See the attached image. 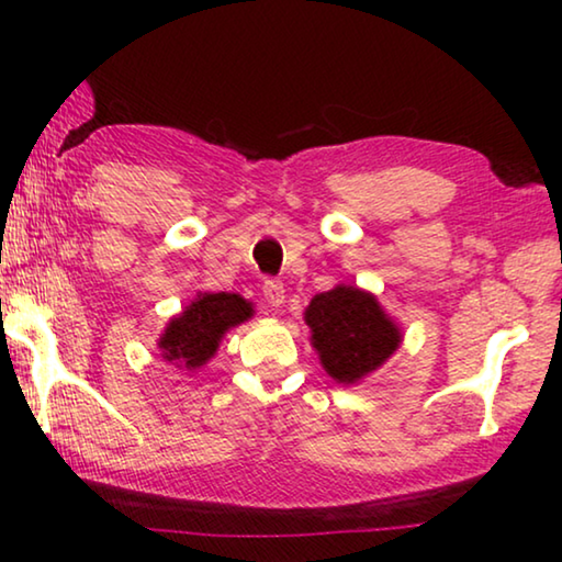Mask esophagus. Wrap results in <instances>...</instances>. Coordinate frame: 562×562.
Listing matches in <instances>:
<instances>
[{
  "mask_svg": "<svg viewBox=\"0 0 562 562\" xmlns=\"http://www.w3.org/2000/svg\"><path fill=\"white\" fill-rule=\"evenodd\" d=\"M262 294H265V300H268L270 307H282V304H284V284H282V280H265Z\"/></svg>",
  "mask_w": 562,
  "mask_h": 562,
  "instance_id": "obj_1",
  "label": "esophagus"
}]
</instances>
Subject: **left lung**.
<instances>
[{
    "instance_id": "1",
    "label": "left lung",
    "mask_w": 562,
    "mask_h": 562,
    "mask_svg": "<svg viewBox=\"0 0 562 562\" xmlns=\"http://www.w3.org/2000/svg\"><path fill=\"white\" fill-rule=\"evenodd\" d=\"M319 364L339 384H359L402 347L404 331L376 294L357 284L319 292L304 310Z\"/></svg>"
}]
</instances>
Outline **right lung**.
Returning <instances> with one entry per match:
<instances>
[{
  "instance_id": "obj_1",
  "label": "right lung",
  "mask_w": 562,
  "mask_h": 562,
  "mask_svg": "<svg viewBox=\"0 0 562 562\" xmlns=\"http://www.w3.org/2000/svg\"><path fill=\"white\" fill-rule=\"evenodd\" d=\"M255 315L252 302L235 292H198L183 312L168 319L158 337V349L168 364L198 372L215 357L227 331Z\"/></svg>"
}]
</instances>
